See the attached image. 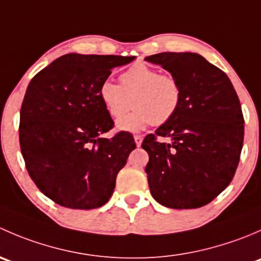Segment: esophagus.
<instances>
[{
    "label": "esophagus",
    "mask_w": 261,
    "mask_h": 261,
    "mask_svg": "<svg viewBox=\"0 0 261 261\" xmlns=\"http://www.w3.org/2000/svg\"><path fill=\"white\" fill-rule=\"evenodd\" d=\"M134 139H135L136 146H140L141 143H143V136H141V135H135V136H134Z\"/></svg>",
    "instance_id": "esophagus-1"
}]
</instances>
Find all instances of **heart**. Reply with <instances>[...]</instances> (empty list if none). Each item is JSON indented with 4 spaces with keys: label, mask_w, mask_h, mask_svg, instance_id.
Here are the masks:
<instances>
[{
    "label": "heart",
    "mask_w": 261,
    "mask_h": 261,
    "mask_svg": "<svg viewBox=\"0 0 261 261\" xmlns=\"http://www.w3.org/2000/svg\"><path fill=\"white\" fill-rule=\"evenodd\" d=\"M120 82L121 86L105 81L99 87V98L115 120L135 107L133 114L118 122L122 130L136 131L150 123L163 125L179 109L181 87L170 73H159L144 63H135L120 75Z\"/></svg>",
    "instance_id": "b5f03b06"
}]
</instances>
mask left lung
Returning a JSON list of instances; mask_svg holds the SVG:
<instances>
[{
    "instance_id": "left-lung-1",
    "label": "left lung",
    "mask_w": 261,
    "mask_h": 261,
    "mask_svg": "<svg viewBox=\"0 0 261 261\" xmlns=\"http://www.w3.org/2000/svg\"><path fill=\"white\" fill-rule=\"evenodd\" d=\"M145 60L177 77L181 101L174 116L141 147L155 201L189 210L213 201L235 175L244 143L240 99L225 72L196 53H160ZM170 137L160 143L157 136Z\"/></svg>"
}]
</instances>
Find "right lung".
<instances>
[{
    "mask_svg": "<svg viewBox=\"0 0 261 261\" xmlns=\"http://www.w3.org/2000/svg\"><path fill=\"white\" fill-rule=\"evenodd\" d=\"M135 57L67 54L29 83L20 111V147L29 175L55 203L74 210L103 206L116 177L136 147L114 127L99 87L115 67Z\"/></svg>",
    "mask_w": 261,
    "mask_h": 261,
    "instance_id": "add662e5",
    "label": "right lung"
}]
</instances>
